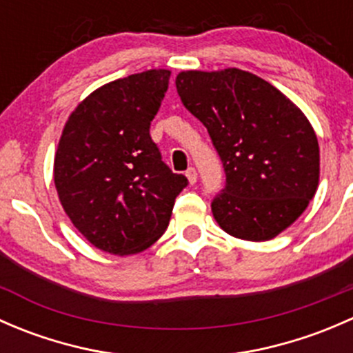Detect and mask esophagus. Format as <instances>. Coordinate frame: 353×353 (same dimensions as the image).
<instances>
[{"label": "esophagus", "instance_id": "obj_1", "mask_svg": "<svg viewBox=\"0 0 353 353\" xmlns=\"http://www.w3.org/2000/svg\"><path fill=\"white\" fill-rule=\"evenodd\" d=\"M186 177H188V181H190V184L196 183V179H198L196 169H194V167H190V169L186 170Z\"/></svg>", "mask_w": 353, "mask_h": 353}]
</instances>
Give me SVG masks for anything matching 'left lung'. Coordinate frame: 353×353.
Returning <instances> with one entry per match:
<instances>
[{
	"mask_svg": "<svg viewBox=\"0 0 353 353\" xmlns=\"http://www.w3.org/2000/svg\"><path fill=\"white\" fill-rule=\"evenodd\" d=\"M177 94L208 130L225 170L213 198L230 236L270 241L295 222L318 190L319 145L307 117L249 71H181Z\"/></svg>",
	"mask_w": 353,
	"mask_h": 353,
	"instance_id": "1",
	"label": "left lung"
}]
</instances>
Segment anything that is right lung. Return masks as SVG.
Masks as SVG:
<instances>
[{
    "mask_svg": "<svg viewBox=\"0 0 353 353\" xmlns=\"http://www.w3.org/2000/svg\"><path fill=\"white\" fill-rule=\"evenodd\" d=\"M169 78V70H148L92 92L68 117L56 150L54 184L66 215L110 254L150 248L188 186L150 137Z\"/></svg>",
    "mask_w": 353,
    "mask_h": 353,
    "instance_id": "add662e5",
    "label": "right lung"
}]
</instances>
